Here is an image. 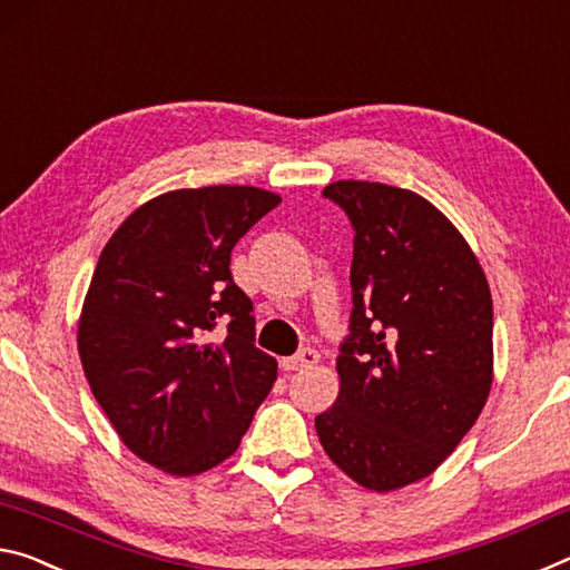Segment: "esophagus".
I'll list each match as a JSON object with an SVG mask.
<instances>
[{"mask_svg":"<svg viewBox=\"0 0 570 570\" xmlns=\"http://www.w3.org/2000/svg\"><path fill=\"white\" fill-rule=\"evenodd\" d=\"M318 358H321V353L315 348H303L301 353H295V356L279 361V366H283L285 371H301V368H307V366H315Z\"/></svg>","mask_w":570,"mask_h":570,"instance_id":"obj_1","label":"esophagus"}]
</instances>
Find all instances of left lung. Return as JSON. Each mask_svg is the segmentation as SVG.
I'll use <instances>...</instances> for the list:
<instances>
[{
  "label": "left lung",
  "mask_w": 570,
  "mask_h": 570,
  "mask_svg": "<svg viewBox=\"0 0 570 570\" xmlns=\"http://www.w3.org/2000/svg\"><path fill=\"white\" fill-rule=\"evenodd\" d=\"M323 197L356 237L341 391L315 432L351 480L391 492L432 474L478 422L492 386L490 285L454 224L419 194L346 179Z\"/></svg>",
  "instance_id": "left-lung-1"
}]
</instances>
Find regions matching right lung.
Wrapping results in <instances>:
<instances>
[{"label":"right lung","mask_w":570,"mask_h":570,"mask_svg":"<svg viewBox=\"0 0 570 570\" xmlns=\"http://www.w3.org/2000/svg\"><path fill=\"white\" fill-rule=\"evenodd\" d=\"M279 202L257 186L166 191L100 252L78 325L82 371L124 444L158 470L217 468L275 384L229 259ZM222 322L228 335L214 344Z\"/></svg>","instance_id":"1"}]
</instances>
